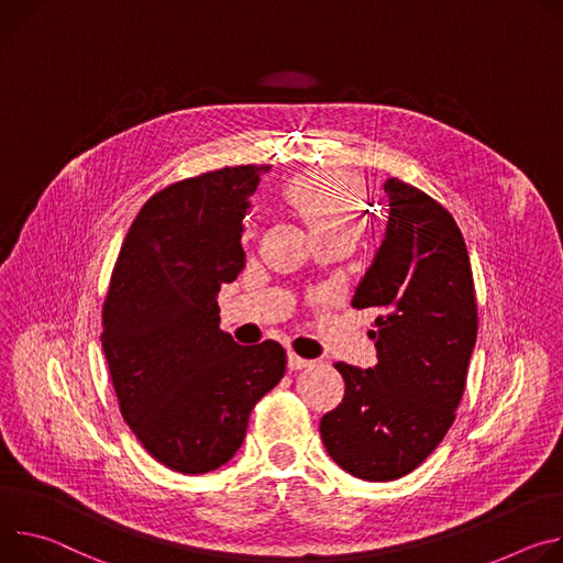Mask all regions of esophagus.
<instances>
[{
  "mask_svg": "<svg viewBox=\"0 0 563 563\" xmlns=\"http://www.w3.org/2000/svg\"><path fill=\"white\" fill-rule=\"evenodd\" d=\"M306 366H313V362L306 360V357H299L297 353H288V368L290 371H301Z\"/></svg>",
  "mask_w": 563,
  "mask_h": 563,
  "instance_id": "esophagus-1",
  "label": "esophagus"
}]
</instances>
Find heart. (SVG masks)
I'll return each mask as SVG.
<instances>
[{"mask_svg":"<svg viewBox=\"0 0 563 563\" xmlns=\"http://www.w3.org/2000/svg\"><path fill=\"white\" fill-rule=\"evenodd\" d=\"M284 199L316 239L324 234L357 236L364 221L362 183L346 172L301 174L286 185Z\"/></svg>","mask_w":563,"mask_h":563,"instance_id":"heart-1","label":"heart"}]
</instances>
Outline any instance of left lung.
I'll return each mask as SVG.
<instances>
[{
    "mask_svg": "<svg viewBox=\"0 0 563 563\" xmlns=\"http://www.w3.org/2000/svg\"><path fill=\"white\" fill-rule=\"evenodd\" d=\"M387 228L351 306L373 308L378 364L338 362L344 400L320 422L329 456L364 481L416 470L454 422L478 318L467 247L452 214L385 180Z\"/></svg>",
    "mask_w": 563,
    "mask_h": 563,
    "instance_id": "1",
    "label": "left lung"
}]
</instances>
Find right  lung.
I'll return each instance as SVG.
<instances>
[{
  "mask_svg": "<svg viewBox=\"0 0 563 563\" xmlns=\"http://www.w3.org/2000/svg\"><path fill=\"white\" fill-rule=\"evenodd\" d=\"M266 172L223 167L165 187L134 219L111 275L100 340L120 413L180 474L225 465L286 371L279 342L241 346L219 329L217 295L245 268L243 219Z\"/></svg>",
  "mask_w": 563,
  "mask_h": 563,
  "instance_id": "1",
  "label": "right lung"
}]
</instances>
